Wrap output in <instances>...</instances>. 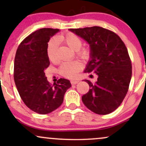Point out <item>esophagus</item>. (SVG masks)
<instances>
[{
	"label": "esophagus",
	"instance_id": "obj_1",
	"mask_svg": "<svg viewBox=\"0 0 146 146\" xmlns=\"http://www.w3.org/2000/svg\"><path fill=\"white\" fill-rule=\"evenodd\" d=\"M79 82L78 80H71V84H76Z\"/></svg>",
	"mask_w": 146,
	"mask_h": 146
}]
</instances>
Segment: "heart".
<instances>
[{"label":"heart","mask_w":146,"mask_h":146,"mask_svg":"<svg viewBox=\"0 0 146 146\" xmlns=\"http://www.w3.org/2000/svg\"><path fill=\"white\" fill-rule=\"evenodd\" d=\"M59 42L66 44L73 51H77L79 56L85 58L88 56V51L85 49L80 50L82 40L78 36L73 33H67L57 37L56 40H52L48 44L46 48V54L48 58L52 62H56L57 58V50ZM82 64L80 61H71L64 62L60 68V72L63 76L68 78H74L77 77L78 72L82 68Z\"/></svg>","instance_id":"heart-1"}]
</instances>
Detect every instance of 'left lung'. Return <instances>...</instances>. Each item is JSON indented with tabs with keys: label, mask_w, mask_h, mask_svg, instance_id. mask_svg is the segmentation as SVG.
I'll list each match as a JSON object with an SVG mask.
<instances>
[{
	"label": "left lung",
	"mask_w": 146,
	"mask_h": 146,
	"mask_svg": "<svg viewBox=\"0 0 146 146\" xmlns=\"http://www.w3.org/2000/svg\"><path fill=\"white\" fill-rule=\"evenodd\" d=\"M69 31L90 46V60L84 72L98 75L95 83L84 80L90 88L82 98L84 104L98 115L112 113L123 102L132 77V64L124 43L116 33L100 27Z\"/></svg>",
	"instance_id": "8db88e82"
}]
</instances>
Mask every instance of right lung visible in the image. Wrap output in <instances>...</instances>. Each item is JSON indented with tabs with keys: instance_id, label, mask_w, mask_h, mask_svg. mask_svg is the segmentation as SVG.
Instances as JSON below:
<instances>
[{
	"instance_id": "obj_1",
	"label": "right lung",
	"mask_w": 146,
	"mask_h": 146,
	"mask_svg": "<svg viewBox=\"0 0 146 146\" xmlns=\"http://www.w3.org/2000/svg\"><path fill=\"white\" fill-rule=\"evenodd\" d=\"M59 31L50 28L34 31L21 43L15 56L14 78L20 96L28 108L42 115L60 107L71 86L69 80L64 78L51 86L45 75L50 64L46 54L48 42Z\"/></svg>"
}]
</instances>
